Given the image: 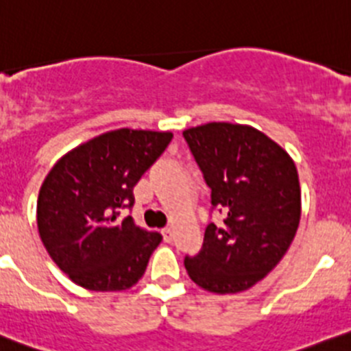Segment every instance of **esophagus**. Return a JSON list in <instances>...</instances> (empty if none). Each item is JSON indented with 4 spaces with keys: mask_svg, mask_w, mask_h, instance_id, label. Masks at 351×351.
<instances>
[{
    "mask_svg": "<svg viewBox=\"0 0 351 351\" xmlns=\"http://www.w3.org/2000/svg\"><path fill=\"white\" fill-rule=\"evenodd\" d=\"M162 236H163V239H165L167 243H170L173 239V231L170 228L162 229Z\"/></svg>",
    "mask_w": 351,
    "mask_h": 351,
    "instance_id": "obj_1",
    "label": "esophagus"
}]
</instances>
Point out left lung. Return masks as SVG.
Returning <instances> with one entry per match:
<instances>
[{
	"instance_id": "1",
	"label": "left lung",
	"mask_w": 351,
	"mask_h": 351,
	"mask_svg": "<svg viewBox=\"0 0 351 351\" xmlns=\"http://www.w3.org/2000/svg\"><path fill=\"white\" fill-rule=\"evenodd\" d=\"M212 189L203 246L186 256L189 278L210 293L246 291L281 262L296 234L302 191L291 156L258 129L210 122L182 132Z\"/></svg>"
}]
</instances>
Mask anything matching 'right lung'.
<instances>
[{"label":"right lung","mask_w":351,"mask_h":351,"mask_svg":"<svg viewBox=\"0 0 351 351\" xmlns=\"http://www.w3.org/2000/svg\"><path fill=\"white\" fill-rule=\"evenodd\" d=\"M172 132L117 129L70 149L53 165L38 196V231L53 262L91 291H123L143 278L162 241L138 228L132 189L165 152Z\"/></svg>","instance_id":"1"}]
</instances>
